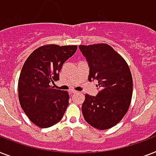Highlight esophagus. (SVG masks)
<instances>
[{
    "instance_id": "obj_1",
    "label": "esophagus",
    "mask_w": 156,
    "mask_h": 156,
    "mask_svg": "<svg viewBox=\"0 0 156 156\" xmlns=\"http://www.w3.org/2000/svg\"><path fill=\"white\" fill-rule=\"evenodd\" d=\"M69 93H70V94H75V93H77V91L74 90H69Z\"/></svg>"
}]
</instances>
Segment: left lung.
<instances>
[{
  "label": "left lung",
  "instance_id": "obj_1",
  "mask_svg": "<svg viewBox=\"0 0 156 156\" xmlns=\"http://www.w3.org/2000/svg\"><path fill=\"white\" fill-rule=\"evenodd\" d=\"M90 67L88 80H98V94H86L82 112L87 122L99 130L121 121L130 107L133 90L131 70L126 61L107 44L78 46Z\"/></svg>",
  "mask_w": 156,
  "mask_h": 156
}]
</instances>
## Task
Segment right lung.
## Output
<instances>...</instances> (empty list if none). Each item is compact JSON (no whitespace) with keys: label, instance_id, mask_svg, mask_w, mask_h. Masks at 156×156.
<instances>
[{"label":"right lung","instance_id":"1","mask_svg":"<svg viewBox=\"0 0 156 156\" xmlns=\"http://www.w3.org/2000/svg\"><path fill=\"white\" fill-rule=\"evenodd\" d=\"M77 50V45H43L26 59L18 81L19 101L31 122L47 128L58 122L69 105L67 91L54 89L59 71Z\"/></svg>","mask_w":156,"mask_h":156}]
</instances>
